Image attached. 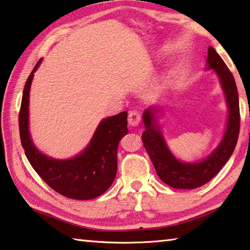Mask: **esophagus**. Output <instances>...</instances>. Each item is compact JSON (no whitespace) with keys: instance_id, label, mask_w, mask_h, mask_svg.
I'll return each instance as SVG.
<instances>
[{"instance_id":"1","label":"esophagus","mask_w":250,"mask_h":250,"mask_svg":"<svg viewBox=\"0 0 250 250\" xmlns=\"http://www.w3.org/2000/svg\"><path fill=\"white\" fill-rule=\"evenodd\" d=\"M141 113H139L137 109H133V111H130L128 113V124L132 126H137L139 124V122H141Z\"/></svg>"}]
</instances>
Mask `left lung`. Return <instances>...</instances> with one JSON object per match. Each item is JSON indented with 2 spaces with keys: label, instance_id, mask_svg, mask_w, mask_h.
I'll return each mask as SVG.
<instances>
[{
  "label": "left lung",
  "instance_id": "obj_1",
  "mask_svg": "<svg viewBox=\"0 0 250 250\" xmlns=\"http://www.w3.org/2000/svg\"><path fill=\"white\" fill-rule=\"evenodd\" d=\"M207 62L208 69L215 70L220 78L229 106L225 135L211 155L200 163L187 164L179 161L168 149L158 125L156 124L157 108L148 107L143 115L146 127L142 135L144 147L150 157L158 177L166 185L174 189H195L208 183L229 161L238 141L240 114L235 79L224 60L212 46L208 49Z\"/></svg>",
  "mask_w": 250,
  "mask_h": 250
}]
</instances>
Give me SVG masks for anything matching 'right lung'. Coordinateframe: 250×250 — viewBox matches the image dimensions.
Here are the masks:
<instances>
[{
	"label": "right lung",
	"mask_w": 250,
	"mask_h": 250,
	"mask_svg": "<svg viewBox=\"0 0 250 250\" xmlns=\"http://www.w3.org/2000/svg\"><path fill=\"white\" fill-rule=\"evenodd\" d=\"M38 61L25 83L19 115L21 143L29 164L51 189L74 200H91L106 191L117 171V146L127 134V112L107 117L100 123L94 136L80 155L58 160L42 155L34 146L28 132L29 89Z\"/></svg>",
	"instance_id": "add662e5"
}]
</instances>
